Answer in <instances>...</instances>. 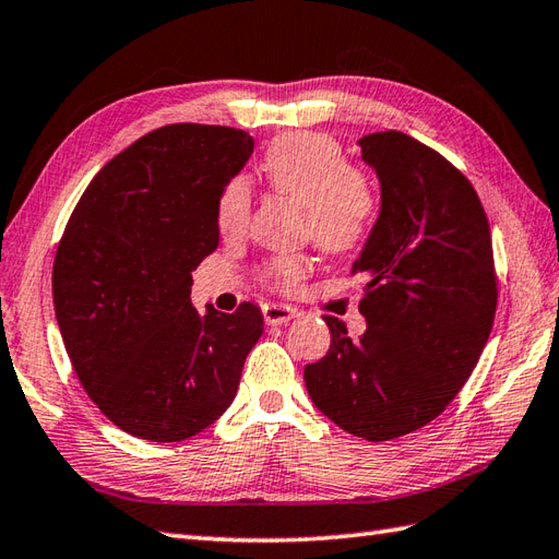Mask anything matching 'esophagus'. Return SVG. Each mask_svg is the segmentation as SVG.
I'll use <instances>...</instances> for the list:
<instances>
[{"instance_id": "esophagus-1", "label": "esophagus", "mask_w": 559, "mask_h": 559, "mask_svg": "<svg viewBox=\"0 0 559 559\" xmlns=\"http://www.w3.org/2000/svg\"><path fill=\"white\" fill-rule=\"evenodd\" d=\"M294 316H299V311L294 309V306L287 304H263V318L267 325H282L292 321Z\"/></svg>"}]
</instances>
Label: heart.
<instances>
[{"instance_id":"obj_1","label":"heart","mask_w":559,"mask_h":559,"mask_svg":"<svg viewBox=\"0 0 559 559\" xmlns=\"http://www.w3.org/2000/svg\"><path fill=\"white\" fill-rule=\"evenodd\" d=\"M263 174L272 190L304 207L306 236L328 253L357 250L379 219L381 198L373 180L352 166L345 146L328 134L294 132L272 142ZM253 207V188L231 178L216 200V226L224 236H241ZM309 255H275L260 270L267 287L292 292L309 275Z\"/></svg>"}]
</instances>
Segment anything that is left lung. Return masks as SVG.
Masks as SVG:
<instances>
[{"instance_id": "obj_1", "label": "left lung", "mask_w": 559, "mask_h": 559, "mask_svg": "<svg viewBox=\"0 0 559 559\" xmlns=\"http://www.w3.org/2000/svg\"><path fill=\"white\" fill-rule=\"evenodd\" d=\"M381 180V214L352 265L367 277L359 340L323 316L330 349L306 364L311 401L367 441L429 425L480 359L497 311L487 214L471 180L431 146L403 132L359 140Z\"/></svg>"}]
</instances>
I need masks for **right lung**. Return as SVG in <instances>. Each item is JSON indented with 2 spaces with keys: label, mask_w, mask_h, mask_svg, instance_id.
I'll list each match as a JSON object with an SVG mask.
<instances>
[{
  "label": "right lung",
  "mask_w": 559,
  "mask_h": 559,
  "mask_svg": "<svg viewBox=\"0 0 559 559\" xmlns=\"http://www.w3.org/2000/svg\"><path fill=\"white\" fill-rule=\"evenodd\" d=\"M253 136L176 122L98 170L64 226L52 265L57 325L91 401L146 441H183L231 405L263 335V313L190 301L192 275L219 246L216 200Z\"/></svg>",
  "instance_id": "right-lung-1"
}]
</instances>
